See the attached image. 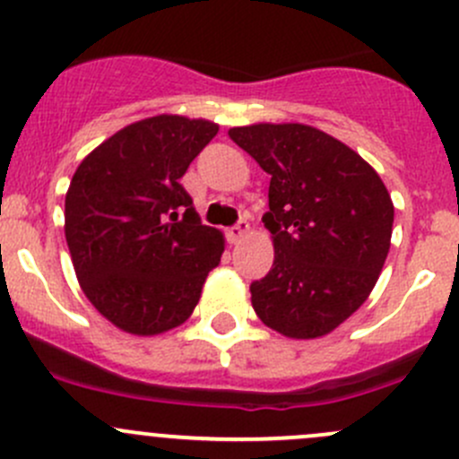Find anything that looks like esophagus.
<instances>
[{"mask_svg":"<svg viewBox=\"0 0 459 459\" xmlns=\"http://www.w3.org/2000/svg\"><path fill=\"white\" fill-rule=\"evenodd\" d=\"M247 233H248V221L242 220V221H238V224H235L233 229L226 230V238H229L230 244H238L239 239H242Z\"/></svg>","mask_w":459,"mask_h":459,"instance_id":"34e87169","label":"esophagus"}]
</instances>
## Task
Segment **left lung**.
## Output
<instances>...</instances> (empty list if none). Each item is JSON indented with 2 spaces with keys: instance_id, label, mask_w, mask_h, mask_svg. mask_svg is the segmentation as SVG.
Masks as SVG:
<instances>
[{
  "instance_id": "obj_1",
  "label": "left lung",
  "mask_w": 459,
  "mask_h": 459,
  "mask_svg": "<svg viewBox=\"0 0 459 459\" xmlns=\"http://www.w3.org/2000/svg\"><path fill=\"white\" fill-rule=\"evenodd\" d=\"M229 135L271 175L262 221L275 259L251 284L253 308L290 340L328 335L367 302L382 273L391 195L364 157L308 124L262 122Z\"/></svg>"
}]
</instances>
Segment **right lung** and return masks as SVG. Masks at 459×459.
<instances>
[{"instance_id":"add662e5","label":"right lung","mask_w":459,"mask_h":459,"mask_svg":"<svg viewBox=\"0 0 459 459\" xmlns=\"http://www.w3.org/2000/svg\"><path fill=\"white\" fill-rule=\"evenodd\" d=\"M220 126L184 115L128 124L77 166L64 233L88 302L119 331L152 337L195 311L224 253L179 179Z\"/></svg>"}]
</instances>
